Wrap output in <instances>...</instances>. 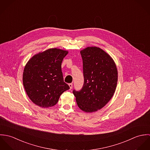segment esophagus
<instances>
[{
	"label": "esophagus",
	"instance_id": "34e87169",
	"mask_svg": "<svg viewBox=\"0 0 150 150\" xmlns=\"http://www.w3.org/2000/svg\"><path fill=\"white\" fill-rule=\"evenodd\" d=\"M69 86L70 87V89H72V87H73V84H69Z\"/></svg>",
	"mask_w": 150,
	"mask_h": 150
}]
</instances>
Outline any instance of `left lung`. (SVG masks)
Listing matches in <instances>:
<instances>
[{
    "label": "left lung",
    "mask_w": 150,
    "mask_h": 150,
    "mask_svg": "<svg viewBox=\"0 0 150 150\" xmlns=\"http://www.w3.org/2000/svg\"><path fill=\"white\" fill-rule=\"evenodd\" d=\"M84 84L80 91L74 89L79 107L91 112L104 107L112 97L117 86L118 72L112 59L96 47L81 51Z\"/></svg>",
    "instance_id": "8db88e82"
}]
</instances>
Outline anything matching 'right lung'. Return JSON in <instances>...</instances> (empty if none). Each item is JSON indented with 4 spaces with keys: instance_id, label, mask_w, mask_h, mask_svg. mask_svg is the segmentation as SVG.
I'll use <instances>...</instances> for the list:
<instances>
[{
    "instance_id": "add662e5",
    "label": "right lung",
    "mask_w": 150,
    "mask_h": 150,
    "mask_svg": "<svg viewBox=\"0 0 150 150\" xmlns=\"http://www.w3.org/2000/svg\"><path fill=\"white\" fill-rule=\"evenodd\" d=\"M68 52L50 48L34 55L26 64L23 84L30 99L42 107L55 105L61 94L70 89L64 81L62 62Z\"/></svg>"
}]
</instances>
